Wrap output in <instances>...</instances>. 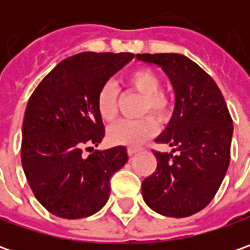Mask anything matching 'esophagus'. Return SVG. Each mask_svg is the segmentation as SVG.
<instances>
[{
  "label": "esophagus",
  "mask_w": 250,
  "mask_h": 250,
  "mask_svg": "<svg viewBox=\"0 0 250 250\" xmlns=\"http://www.w3.org/2000/svg\"><path fill=\"white\" fill-rule=\"evenodd\" d=\"M140 147H128V154H129L130 157L133 156V154H136L138 151H140Z\"/></svg>",
  "instance_id": "1"
}]
</instances>
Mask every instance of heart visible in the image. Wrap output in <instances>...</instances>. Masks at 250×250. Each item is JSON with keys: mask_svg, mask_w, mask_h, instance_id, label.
<instances>
[{"mask_svg": "<svg viewBox=\"0 0 250 250\" xmlns=\"http://www.w3.org/2000/svg\"><path fill=\"white\" fill-rule=\"evenodd\" d=\"M126 83L130 89L142 94L139 114L151 112L157 120L164 121L171 112V103L161 89V78L149 68H138L128 73ZM97 112L104 122H112L118 114V89L112 82H105L100 87L96 99ZM157 130V122L150 115L136 120H124L111 126L110 139L117 145L138 146L151 138Z\"/></svg>", "mask_w": 250, "mask_h": 250, "instance_id": "obj_1", "label": "heart"}]
</instances>
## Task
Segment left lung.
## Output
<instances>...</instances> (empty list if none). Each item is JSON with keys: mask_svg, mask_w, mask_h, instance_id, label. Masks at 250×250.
Instances as JSON below:
<instances>
[{"mask_svg": "<svg viewBox=\"0 0 250 250\" xmlns=\"http://www.w3.org/2000/svg\"><path fill=\"white\" fill-rule=\"evenodd\" d=\"M167 73L175 90V110L156 139L172 153L153 150L156 171L142 182L146 205L167 217H189L217 193L231 159L232 118L211 76L181 54H138Z\"/></svg>", "mask_w": 250, "mask_h": 250, "instance_id": "obj_1", "label": "left lung"}]
</instances>
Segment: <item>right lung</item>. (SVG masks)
<instances>
[{
  "mask_svg": "<svg viewBox=\"0 0 250 250\" xmlns=\"http://www.w3.org/2000/svg\"><path fill=\"white\" fill-rule=\"evenodd\" d=\"M133 57L76 54L58 63L30 96L22 126V167L36 199L54 216L84 218L108 200L111 177L125 166L128 153L125 146L93 149L105 135L96 99Z\"/></svg>",
  "mask_w": 250,
  "mask_h": 250,
  "instance_id": "obj_1",
  "label": "right lung"
}]
</instances>
